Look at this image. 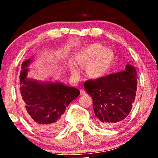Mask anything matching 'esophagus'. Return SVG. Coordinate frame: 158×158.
Listing matches in <instances>:
<instances>
[{
	"label": "esophagus",
	"instance_id": "34e87169",
	"mask_svg": "<svg viewBox=\"0 0 158 158\" xmlns=\"http://www.w3.org/2000/svg\"><path fill=\"white\" fill-rule=\"evenodd\" d=\"M85 94H86V93H85V91L84 90H83V89L80 90V95H84Z\"/></svg>",
	"mask_w": 158,
	"mask_h": 158
}]
</instances>
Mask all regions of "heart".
Here are the masks:
<instances>
[{
	"mask_svg": "<svg viewBox=\"0 0 158 158\" xmlns=\"http://www.w3.org/2000/svg\"><path fill=\"white\" fill-rule=\"evenodd\" d=\"M74 60L77 65L85 66V74L88 78L98 79L105 76L111 68L114 60V53L110 48L94 43L77 51ZM73 73L78 75V69H73Z\"/></svg>",
	"mask_w": 158,
	"mask_h": 158,
	"instance_id": "heart-1",
	"label": "heart"
}]
</instances>
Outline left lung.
<instances>
[{"instance_id": "8db88e82", "label": "left lung", "mask_w": 158, "mask_h": 158, "mask_svg": "<svg viewBox=\"0 0 158 158\" xmlns=\"http://www.w3.org/2000/svg\"><path fill=\"white\" fill-rule=\"evenodd\" d=\"M137 74L132 65L123 72L84 83L85 90L93 99L96 119L102 127H114L126 118L135 102Z\"/></svg>"}]
</instances>
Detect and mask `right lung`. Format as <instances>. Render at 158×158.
<instances>
[{"label":"right lung","instance_id":"1","mask_svg":"<svg viewBox=\"0 0 158 158\" xmlns=\"http://www.w3.org/2000/svg\"><path fill=\"white\" fill-rule=\"evenodd\" d=\"M33 60L32 56L21 64L19 102L32 126L44 135H52L63 127L65 109L80 91L61 82H42L29 78L28 66Z\"/></svg>","mask_w":158,"mask_h":158}]
</instances>
